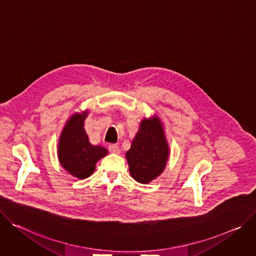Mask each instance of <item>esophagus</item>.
Wrapping results in <instances>:
<instances>
[{"instance_id":"34e87169","label":"esophagus","mask_w":256,"mask_h":256,"mask_svg":"<svg viewBox=\"0 0 256 256\" xmlns=\"http://www.w3.org/2000/svg\"><path fill=\"white\" fill-rule=\"evenodd\" d=\"M108 150L112 154H119L120 152V148L117 144H110L108 146Z\"/></svg>"}]
</instances>
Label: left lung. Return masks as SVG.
I'll return each instance as SVG.
<instances>
[{
	"mask_svg": "<svg viewBox=\"0 0 256 256\" xmlns=\"http://www.w3.org/2000/svg\"><path fill=\"white\" fill-rule=\"evenodd\" d=\"M126 158L130 175L139 183L148 184L164 172L168 158V144L158 117L141 121Z\"/></svg>",
	"mask_w": 256,
	"mask_h": 256,
	"instance_id": "1",
	"label": "left lung"
}]
</instances>
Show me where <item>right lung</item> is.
Here are the masks:
<instances>
[{"label":"right lung","instance_id":"obj_1","mask_svg":"<svg viewBox=\"0 0 256 256\" xmlns=\"http://www.w3.org/2000/svg\"><path fill=\"white\" fill-rule=\"evenodd\" d=\"M88 110L74 114L69 118L58 144V158L66 171L78 179L90 177L96 170V164L108 154L106 148L92 146L84 129Z\"/></svg>","mask_w":256,"mask_h":256}]
</instances>
